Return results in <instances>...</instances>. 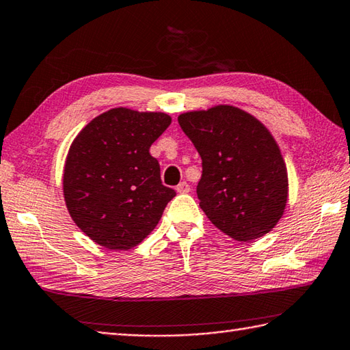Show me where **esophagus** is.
I'll use <instances>...</instances> for the list:
<instances>
[{
  "label": "esophagus",
  "instance_id": "esophagus-1",
  "mask_svg": "<svg viewBox=\"0 0 350 350\" xmlns=\"http://www.w3.org/2000/svg\"><path fill=\"white\" fill-rule=\"evenodd\" d=\"M176 191H177V193H179V194H187V193H189V185H188L187 182H180V183L176 187Z\"/></svg>",
  "mask_w": 350,
  "mask_h": 350
}]
</instances>
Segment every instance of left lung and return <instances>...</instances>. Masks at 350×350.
I'll return each instance as SVG.
<instances>
[{"label": "left lung", "mask_w": 350, "mask_h": 350, "mask_svg": "<svg viewBox=\"0 0 350 350\" xmlns=\"http://www.w3.org/2000/svg\"><path fill=\"white\" fill-rule=\"evenodd\" d=\"M177 120L202 157L197 197L211 223L243 243L269 234L288 202V173L270 130L230 105Z\"/></svg>", "instance_id": "left-lung-1"}]
</instances>
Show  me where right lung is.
I'll return each instance as SVG.
<instances>
[{
	"label": "right lung",
	"mask_w": 350,
	"mask_h": 350,
	"mask_svg": "<svg viewBox=\"0 0 350 350\" xmlns=\"http://www.w3.org/2000/svg\"><path fill=\"white\" fill-rule=\"evenodd\" d=\"M171 124L163 112L113 107L75 136L64 167V197L74 223L111 250L147 238L176 196L161 180L152 144Z\"/></svg>",
	"instance_id": "1"
}]
</instances>
